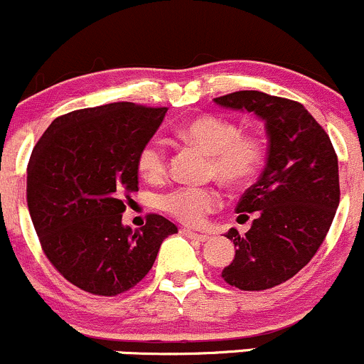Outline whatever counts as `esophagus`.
<instances>
[{
    "label": "esophagus",
    "instance_id": "1",
    "mask_svg": "<svg viewBox=\"0 0 364 364\" xmlns=\"http://www.w3.org/2000/svg\"><path fill=\"white\" fill-rule=\"evenodd\" d=\"M181 233L183 235V237H187L191 240H196V242H207V240H208V235L196 233V231L189 230V228H183V230H181Z\"/></svg>",
    "mask_w": 364,
    "mask_h": 364
}]
</instances>
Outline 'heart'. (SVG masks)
<instances>
[{
    "mask_svg": "<svg viewBox=\"0 0 364 364\" xmlns=\"http://www.w3.org/2000/svg\"><path fill=\"white\" fill-rule=\"evenodd\" d=\"M182 140L198 145L208 154V171L228 186H242L254 177L263 159L259 140L238 134L233 122L217 115H198L177 129ZM145 178H159L166 170V151L161 141L149 140L136 157ZM161 208L186 224H198L219 205V193L208 186H182L161 198Z\"/></svg>",
    "mask_w": 364,
    "mask_h": 364,
    "instance_id": "obj_1",
    "label": "heart"
}]
</instances>
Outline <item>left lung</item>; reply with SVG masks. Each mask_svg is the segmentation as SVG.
<instances>
[{
  "mask_svg": "<svg viewBox=\"0 0 364 364\" xmlns=\"http://www.w3.org/2000/svg\"><path fill=\"white\" fill-rule=\"evenodd\" d=\"M213 101L264 122L266 164L237 205L240 217L254 213L256 219L245 235L228 231L237 252L223 279L243 291L269 289L294 277L324 242L340 203L338 159L326 131L301 103L259 91Z\"/></svg>",
  "mask_w": 364,
  "mask_h": 364,
  "instance_id": "8db88e82",
  "label": "left lung"
}]
</instances>
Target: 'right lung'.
<instances>
[{"instance_id":"1","label":"right lung","mask_w":364,"mask_h":364,"mask_svg":"<svg viewBox=\"0 0 364 364\" xmlns=\"http://www.w3.org/2000/svg\"><path fill=\"white\" fill-rule=\"evenodd\" d=\"M166 108L110 103L54 119L28 164V210L45 256L73 286L115 296L136 286L177 226L147 217L122 224V198L138 191L136 157Z\"/></svg>"}]
</instances>
